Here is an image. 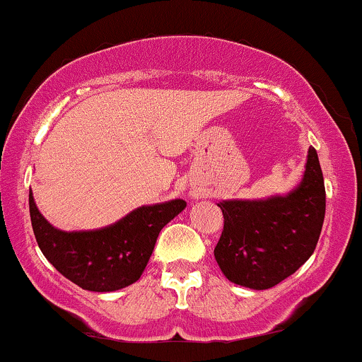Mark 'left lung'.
Returning a JSON list of instances; mask_svg holds the SVG:
<instances>
[{
    "label": "left lung",
    "instance_id": "8db88e82",
    "mask_svg": "<svg viewBox=\"0 0 362 362\" xmlns=\"http://www.w3.org/2000/svg\"><path fill=\"white\" fill-rule=\"evenodd\" d=\"M224 229L214 255L230 282L270 289L311 257L325 218V182L310 147L301 185L287 197L218 203Z\"/></svg>",
    "mask_w": 362,
    "mask_h": 362
}]
</instances>
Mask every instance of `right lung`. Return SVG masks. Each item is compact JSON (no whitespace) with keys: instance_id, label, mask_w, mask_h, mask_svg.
Returning a JSON list of instances; mask_svg holds the SVG:
<instances>
[{"instance_id":"add662e5","label":"right lung","mask_w":362,"mask_h":362,"mask_svg":"<svg viewBox=\"0 0 362 362\" xmlns=\"http://www.w3.org/2000/svg\"><path fill=\"white\" fill-rule=\"evenodd\" d=\"M30 221L42 255L59 274L85 291L111 292L140 279L160 229L186 206L185 200L140 206L116 224L64 233L40 215L28 193Z\"/></svg>"}]
</instances>
